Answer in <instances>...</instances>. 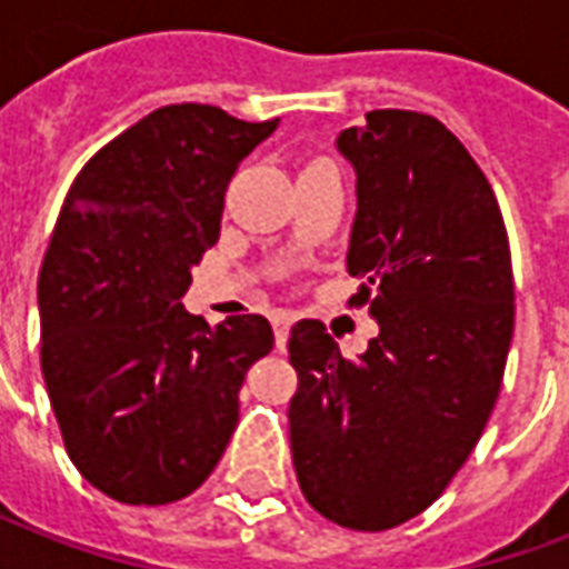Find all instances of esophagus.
Returning a JSON list of instances; mask_svg holds the SVG:
<instances>
[{
    "label": "esophagus",
    "mask_w": 569,
    "mask_h": 569,
    "mask_svg": "<svg viewBox=\"0 0 569 569\" xmlns=\"http://www.w3.org/2000/svg\"><path fill=\"white\" fill-rule=\"evenodd\" d=\"M271 322H273V338H277V347L283 350L286 341H289V329H292V320H289L286 313H273Z\"/></svg>",
    "instance_id": "esophagus-1"
}]
</instances>
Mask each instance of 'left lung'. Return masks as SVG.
<instances>
[{"instance_id":"left-lung-1","label":"left lung","mask_w":569,"mask_h":569,"mask_svg":"<svg viewBox=\"0 0 569 569\" xmlns=\"http://www.w3.org/2000/svg\"><path fill=\"white\" fill-rule=\"evenodd\" d=\"M335 146L357 173L350 301L378 335L345 359L320 320L292 326L289 441L317 512L390 530L439 500L481 439L512 345V256L488 179L432 116L375 109Z\"/></svg>"}]
</instances>
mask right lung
<instances>
[{
	"label": "right lung",
	"mask_w": 569,
	"mask_h": 569,
	"mask_svg": "<svg viewBox=\"0 0 569 569\" xmlns=\"http://www.w3.org/2000/svg\"><path fill=\"white\" fill-rule=\"evenodd\" d=\"M280 124L154 109L81 167L39 271L42 375L69 460L106 497L163 506L210 476L240 387L273 347L259 313L182 308L237 163Z\"/></svg>",
	"instance_id": "1"
}]
</instances>
